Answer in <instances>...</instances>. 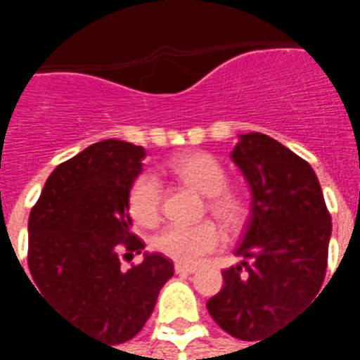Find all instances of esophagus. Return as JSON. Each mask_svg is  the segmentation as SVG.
Listing matches in <instances>:
<instances>
[{"label": "esophagus", "mask_w": 360, "mask_h": 360, "mask_svg": "<svg viewBox=\"0 0 360 360\" xmlns=\"http://www.w3.org/2000/svg\"><path fill=\"white\" fill-rule=\"evenodd\" d=\"M175 271H177L179 276H191V274H195V271H196V266L175 264Z\"/></svg>", "instance_id": "1"}]
</instances>
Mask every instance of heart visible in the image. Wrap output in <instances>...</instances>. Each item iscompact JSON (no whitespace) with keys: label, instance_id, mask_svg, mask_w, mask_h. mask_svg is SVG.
<instances>
[{"label":"heart","instance_id":"obj_1","mask_svg":"<svg viewBox=\"0 0 360 360\" xmlns=\"http://www.w3.org/2000/svg\"><path fill=\"white\" fill-rule=\"evenodd\" d=\"M167 173L200 195L208 196V210L226 226L239 224L243 202L226 188V172L218 160L206 152H188L173 158ZM129 212L141 226H154L162 210V187L154 175L142 173L133 181L127 196ZM221 245V233L210 221L196 226H169L158 235L154 247L165 257L183 264H196Z\"/></svg>","mask_w":360,"mask_h":360}]
</instances>
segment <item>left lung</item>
Here are the masks:
<instances>
[{
    "label": "left lung",
    "mask_w": 360,
    "mask_h": 360,
    "mask_svg": "<svg viewBox=\"0 0 360 360\" xmlns=\"http://www.w3.org/2000/svg\"><path fill=\"white\" fill-rule=\"evenodd\" d=\"M231 162L250 188V216L224 287L206 302L229 335L264 341L322 287L332 218L314 169L262 133L239 134Z\"/></svg>",
    "instance_id": "8db88e82"
}]
</instances>
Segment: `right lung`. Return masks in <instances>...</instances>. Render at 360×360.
Listing matches in <instances>:
<instances>
[{"instance_id":"obj_1","label":"right lung","mask_w":360,"mask_h":360,"mask_svg":"<svg viewBox=\"0 0 360 360\" xmlns=\"http://www.w3.org/2000/svg\"><path fill=\"white\" fill-rule=\"evenodd\" d=\"M144 156L131 142L90 144L51 172L28 218V268L38 295L75 328L111 345L141 332L173 276V262L158 252L121 268V257L144 249L127 204Z\"/></svg>"}]
</instances>
